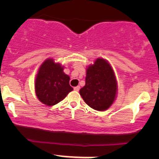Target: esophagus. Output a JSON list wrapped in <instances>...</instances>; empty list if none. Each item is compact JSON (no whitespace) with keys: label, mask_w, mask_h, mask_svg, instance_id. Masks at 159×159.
I'll use <instances>...</instances> for the list:
<instances>
[{"label":"esophagus","mask_w":159,"mask_h":159,"mask_svg":"<svg viewBox=\"0 0 159 159\" xmlns=\"http://www.w3.org/2000/svg\"><path fill=\"white\" fill-rule=\"evenodd\" d=\"M74 90H75V91H78L80 90V87H79V86L75 87V88H74Z\"/></svg>","instance_id":"obj_1"}]
</instances>
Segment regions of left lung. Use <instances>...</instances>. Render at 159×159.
<instances>
[{
	"label": "left lung",
	"instance_id": "obj_1",
	"mask_svg": "<svg viewBox=\"0 0 159 159\" xmlns=\"http://www.w3.org/2000/svg\"><path fill=\"white\" fill-rule=\"evenodd\" d=\"M85 85L80 94L89 106L97 111H105L112 105L117 93L115 73L108 61L98 58L87 69Z\"/></svg>",
	"mask_w": 159,
	"mask_h": 159
}]
</instances>
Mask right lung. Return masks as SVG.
<instances>
[{"mask_svg":"<svg viewBox=\"0 0 159 159\" xmlns=\"http://www.w3.org/2000/svg\"><path fill=\"white\" fill-rule=\"evenodd\" d=\"M69 81V76L64 73L60 64L47 59L40 67L35 80L37 97L48 106L56 105L73 90Z\"/></svg>","mask_w":159,"mask_h":159,"instance_id":"obj_1","label":"right lung"}]
</instances>
